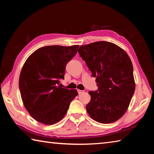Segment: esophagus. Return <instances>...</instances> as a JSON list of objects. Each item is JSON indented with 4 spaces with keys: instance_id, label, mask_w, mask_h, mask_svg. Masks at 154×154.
Here are the masks:
<instances>
[{
    "instance_id": "1",
    "label": "esophagus",
    "mask_w": 154,
    "mask_h": 154,
    "mask_svg": "<svg viewBox=\"0 0 154 154\" xmlns=\"http://www.w3.org/2000/svg\"><path fill=\"white\" fill-rule=\"evenodd\" d=\"M77 92H78V94H82L83 92H84V91L81 90H77Z\"/></svg>"
}]
</instances>
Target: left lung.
I'll use <instances>...</instances> for the list:
<instances>
[{"label":"left lung","instance_id":"8db88e82","mask_svg":"<svg viewBox=\"0 0 154 154\" xmlns=\"http://www.w3.org/2000/svg\"><path fill=\"white\" fill-rule=\"evenodd\" d=\"M78 52L96 77L98 87L89 92L88 114L101 124L118 120L126 113L135 90L130 57L119 46L106 41L82 45Z\"/></svg>","mask_w":154,"mask_h":154}]
</instances>
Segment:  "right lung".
<instances>
[{
  "mask_svg": "<svg viewBox=\"0 0 154 154\" xmlns=\"http://www.w3.org/2000/svg\"><path fill=\"white\" fill-rule=\"evenodd\" d=\"M79 45L45 46L28 57L19 79V88L25 108L40 123L52 125L66 115L77 90L59 86L64 79L66 64L77 54Z\"/></svg>",
  "mask_w": 154,
  "mask_h": 154,
  "instance_id": "add662e5",
  "label": "right lung"
}]
</instances>
